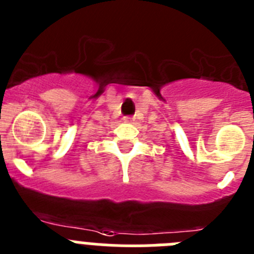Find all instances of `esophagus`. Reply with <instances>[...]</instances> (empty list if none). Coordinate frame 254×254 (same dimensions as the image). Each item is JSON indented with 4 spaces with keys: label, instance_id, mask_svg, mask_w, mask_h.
I'll list each match as a JSON object with an SVG mask.
<instances>
[{
    "label": "esophagus",
    "instance_id": "34e87169",
    "mask_svg": "<svg viewBox=\"0 0 254 254\" xmlns=\"http://www.w3.org/2000/svg\"><path fill=\"white\" fill-rule=\"evenodd\" d=\"M123 120H125V122H127V123H132L134 121V118L131 116H127V117H125Z\"/></svg>",
    "mask_w": 254,
    "mask_h": 254
}]
</instances>
